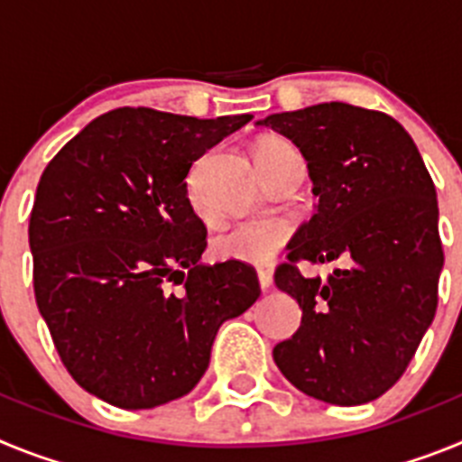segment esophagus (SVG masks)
Masks as SVG:
<instances>
[{
	"mask_svg": "<svg viewBox=\"0 0 462 462\" xmlns=\"http://www.w3.org/2000/svg\"><path fill=\"white\" fill-rule=\"evenodd\" d=\"M256 277H259V284H261V289H263V291L273 287L271 271H259V273H256Z\"/></svg>",
	"mask_w": 462,
	"mask_h": 462,
	"instance_id": "esophagus-1",
	"label": "esophagus"
}]
</instances>
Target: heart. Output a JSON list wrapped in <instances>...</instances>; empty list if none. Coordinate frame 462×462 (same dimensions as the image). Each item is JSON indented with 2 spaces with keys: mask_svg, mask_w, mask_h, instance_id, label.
Returning <instances> with one entry per match:
<instances>
[{
  "mask_svg": "<svg viewBox=\"0 0 462 462\" xmlns=\"http://www.w3.org/2000/svg\"><path fill=\"white\" fill-rule=\"evenodd\" d=\"M291 148L282 138H263L256 148V154L277 152V150ZM187 196L189 201L199 203V164L191 169L187 178ZM291 238V226L282 219H250V222H238L234 226L224 228L222 234L212 240V254L219 261H236V263H250V266H266L275 259L277 252L284 247Z\"/></svg>",
  "mask_w": 462,
  "mask_h": 462,
  "instance_id": "obj_1",
  "label": "heart"
}]
</instances>
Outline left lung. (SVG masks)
Masks as SVG:
<instances>
[{
    "mask_svg": "<svg viewBox=\"0 0 462 462\" xmlns=\"http://www.w3.org/2000/svg\"><path fill=\"white\" fill-rule=\"evenodd\" d=\"M259 125L296 143L319 196L275 271L303 319L273 358L305 395L370 402L402 377L438 310L444 252L435 182L410 134L382 110L330 101ZM337 255L347 268L324 282L297 268Z\"/></svg>",
    "mask_w": 462,
    "mask_h": 462,
    "instance_id": "obj_1",
    "label": "left lung"
}]
</instances>
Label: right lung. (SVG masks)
<instances>
[{"mask_svg":"<svg viewBox=\"0 0 462 462\" xmlns=\"http://www.w3.org/2000/svg\"><path fill=\"white\" fill-rule=\"evenodd\" d=\"M250 120L116 108L41 175L36 305L69 374L110 405L150 410L189 393L219 326L259 298L250 263H199L208 231L187 199L191 162Z\"/></svg>","mask_w":462,"mask_h":462,"instance_id":"1","label":"right lung"}]
</instances>
